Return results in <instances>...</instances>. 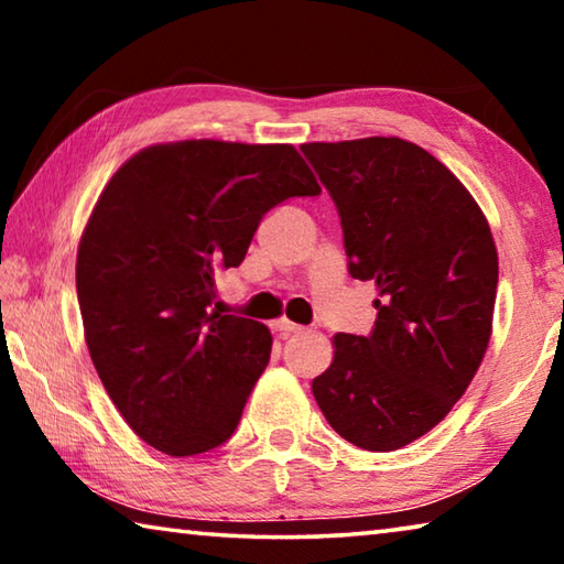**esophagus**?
<instances>
[{"label":"esophagus","mask_w":564,"mask_h":564,"mask_svg":"<svg viewBox=\"0 0 564 564\" xmlns=\"http://www.w3.org/2000/svg\"><path fill=\"white\" fill-rule=\"evenodd\" d=\"M275 330H279L283 338H289V336H293V333H301L303 328L299 326V323H291L289 318H279L275 321Z\"/></svg>","instance_id":"34e87169"}]
</instances>
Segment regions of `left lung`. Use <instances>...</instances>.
I'll return each mask as SVG.
<instances>
[{
    "instance_id": "left-lung-1",
    "label": "left lung",
    "mask_w": 564,
    "mask_h": 564,
    "mask_svg": "<svg viewBox=\"0 0 564 564\" xmlns=\"http://www.w3.org/2000/svg\"><path fill=\"white\" fill-rule=\"evenodd\" d=\"M301 151L336 202L350 275L380 295L370 336H333L313 395L348 443L398 451L451 413L488 350L498 293L488 218L451 169L405 139Z\"/></svg>"
}]
</instances>
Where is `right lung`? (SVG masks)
<instances>
[{
  "mask_svg": "<svg viewBox=\"0 0 564 564\" xmlns=\"http://www.w3.org/2000/svg\"><path fill=\"white\" fill-rule=\"evenodd\" d=\"M321 186L291 144L188 139L141 149L104 186L76 253L94 368L141 441L171 457L234 435L271 330L214 305L265 212Z\"/></svg>",
  "mask_w": 564,
  "mask_h": 564,
  "instance_id": "add662e5",
  "label": "right lung"
}]
</instances>
